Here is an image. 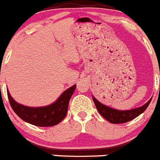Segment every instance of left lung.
<instances>
[{
    "mask_svg": "<svg viewBox=\"0 0 160 160\" xmlns=\"http://www.w3.org/2000/svg\"><path fill=\"white\" fill-rule=\"evenodd\" d=\"M93 101L95 106H96L97 110L103 118H105L107 121H108L110 123H112V124H122V123L132 121L133 119L138 117L141 113H142L148 107V105L150 104L151 99L142 107L129 110V111H118L116 109L107 107V106L99 103V101L95 99L94 97Z\"/></svg>",
    "mask_w": 160,
    "mask_h": 160,
    "instance_id": "8db88e82",
    "label": "left lung"
}]
</instances>
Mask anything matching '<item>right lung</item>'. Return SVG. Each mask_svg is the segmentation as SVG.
Instances as JSON below:
<instances>
[{
    "label": "right lung",
    "mask_w": 160,
    "mask_h": 160,
    "mask_svg": "<svg viewBox=\"0 0 160 160\" xmlns=\"http://www.w3.org/2000/svg\"><path fill=\"white\" fill-rule=\"evenodd\" d=\"M74 90L75 85L67 89L55 103L42 108L26 107L15 102L9 91H7V95L10 106L22 120L36 126L48 127L59 124L65 118Z\"/></svg>",
    "instance_id": "1"
}]
</instances>
